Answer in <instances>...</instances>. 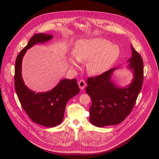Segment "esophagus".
<instances>
[{
  "instance_id": "esophagus-1",
  "label": "esophagus",
  "mask_w": 159,
  "mask_h": 159,
  "mask_svg": "<svg viewBox=\"0 0 159 159\" xmlns=\"http://www.w3.org/2000/svg\"><path fill=\"white\" fill-rule=\"evenodd\" d=\"M78 85H79V87L81 89H83L86 86V83H85V81L83 80H81L78 81Z\"/></svg>"
}]
</instances>
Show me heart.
<instances>
[{
	"instance_id": "1",
	"label": "heart",
	"mask_w": 159,
	"mask_h": 159,
	"mask_svg": "<svg viewBox=\"0 0 159 159\" xmlns=\"http://www.w3.org/2000/svg\"><path fill=\"white\" fill-rule=\"evenodd\" d=\"M120 54L118 46L109 41L94 38L78 41L74 48L73 56L79 62L87 61L86 70L91 75H98L113 64ZM71 67L78 68V62L73 58L68 59Z\"/></svg>"
}]
</instances>
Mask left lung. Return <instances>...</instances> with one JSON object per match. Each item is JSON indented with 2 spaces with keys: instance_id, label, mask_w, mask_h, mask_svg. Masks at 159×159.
<instances>
[{
  "instance_id": "obj_1",
  "label": "left lung",
  "mask_w": 159,
  "mask_h": 159,
  "mask_svg": "<svg viewBox=\"0 0 159 159\" xmlns=\"http://www.w3.org/2000/svg\"><path fill=\"white\" fill-rule=\"evenodd\" d=\"M132 57L127 61L128 69L133 73L132 82L125 87L117 86L112 80V68L87 80L86 93L92 101L89 121L98 127L115 125L123 121L132 111L143 80V65L141 56L131 44Z\"/></svg>"
}]
</instances>
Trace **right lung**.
Here are the masks:
<instances>
[{
  "label": "right lung",
  "instance_id": "1",
  "mask_svg": "<svg viewBox=\"0 0 159 159\" xmlns=\"http://www.w3.org/2000/svg\"><path fill=\"white\" fill-rule=\"evenodd\" d=\"M52 38L51 34H34L18 54L15 65V89L22 107L32 121L46 127H53L61 123L67 102L80 92L75 78L62 79L51 90L43 93H36L25 85L22 77V62L26 51Z\"/></svg>",
  "mask_w": 159,
  "mask_h": 159
}]
</instances>
